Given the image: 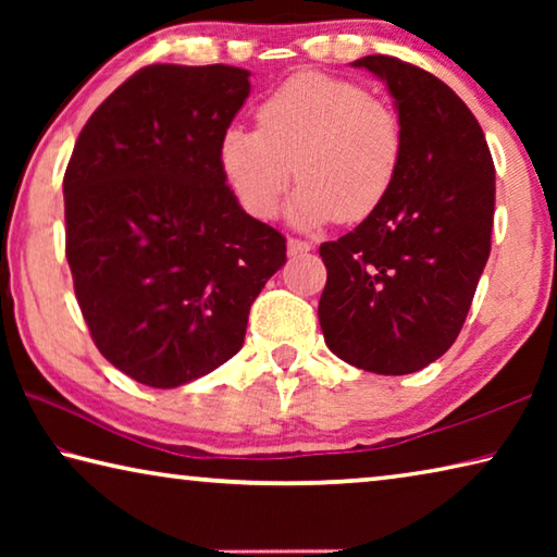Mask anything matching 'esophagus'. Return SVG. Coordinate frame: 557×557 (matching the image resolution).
Here are the masks:
<instances>
[{
	"label": "esophagus",
	"instance_id": "1",
	"mask_svg": "<svg viewBox=\"0 0 557 557\" xmlns=\"http://www.w3.org/2000/svg\"><path fill=\"white\" fill-rule=\"evenodd\" d=\"M312 248H314V245L309 243V240H299V238H289L287 240V252H289V256H301V252H309Z\"/></svg>",
	"mask_w": 557,
	"mask_h": 557
}]
</instances>
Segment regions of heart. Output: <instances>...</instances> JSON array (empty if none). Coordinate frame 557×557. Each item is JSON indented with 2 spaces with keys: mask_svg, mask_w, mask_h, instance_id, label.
<instances>
[{
  "mask_svg": "<svg viewBox=\"0 0 557 557\" xmlns=\"http://www.w3.org/2000/svg\"><path fill=\"white\" fill-rule=\"evenodd\" d=\"M256 125L228 127L219 145L225 184L252 219L275 215L295 174L292 223H358L381 209L403 162V122L391 102L326 73L289 75L260 102Z\"/></svg>",
  "mask_w": 557,
  "mask_h": 557,
  "instance_id": "heart-1",
  "label": "heart"
}]
</instances>
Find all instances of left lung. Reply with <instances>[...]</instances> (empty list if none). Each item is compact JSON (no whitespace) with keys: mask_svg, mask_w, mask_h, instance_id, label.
Returning <instances> with one entry per match:
<instances>
[{"mask_svg":"<svg viewBox=\"0 0 557 557\" xmlns=\"http://www.w3.org/2000/svg\"><path fill=\"white\" fill-rule=\"evenodd\" d=\"M395 100L403 162L381 209L322 243L324 342L356 369L405 375L455 344L492 250L494 162L447 83L393 55H363Z\"/></svg>","mask_w":557,"mask_h":557,"instance_id":"1","label":"left lung"}]
</instances>
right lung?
<instances>
[{"label": "right lung", "instance_id": "obj_1", "mask_svg": "<svg viewBox=\"0 0 557 557\" xmlns=\"http://www.w3.org/2000/svg\"><path fill=\"white\" fill-rule=\"evenodd\" d=\"M250 73L154 63L92 112L63 176L65 258L90 336L149 388H178L240 351L282 233L245 213L219 145Z\"/></svg>", "mask_w": 557, "mask_h": 557}]
</instances>
